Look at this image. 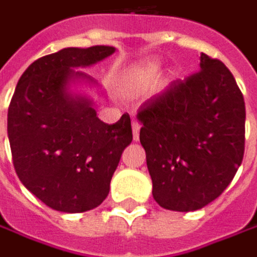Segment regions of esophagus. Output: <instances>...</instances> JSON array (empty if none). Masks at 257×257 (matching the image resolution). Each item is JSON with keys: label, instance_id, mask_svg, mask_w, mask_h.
Masks as SVG:
<instances>
[{"label": "esophagus", "instance_id": "esophagus-1", "mask_svg": "<svg viewBox=\"0 0 257 257\" xmlns=\"http://www.w3.org/2000/svg\"><path fill=\"white\" fill-rule=\"evenodd\" d=\"M132 127H133V139L139 140V133H140V122L138 119H133L132 122Z\"/></svg>", "mask_w": 257, "mask_h": 257}]
</instances>
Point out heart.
Wrapping results in <instances>:
<instances>
[{"instance_id":"obj_1","label":"heart","mask_w":257,"mask_h":257,"mask_svg":"<svg viewBox=\"0 0 257 257\" xmlns=\"http://www.w3.org/2000/svg\"><path fill=\"white\" fill-rule=\"evenodd\" d=\"M159 71L158 63H146V64L136 65L130 68L125 74V82L130 86H145L151 83L156 77Z\"/></svg>"}]
</instances>
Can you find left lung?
Returning a JSON list of instances; mask_svg holds the SVG:
<instances>
[{"instance_id": "obj_1", "label": "left lung", "mask_w": 257, "mask_h": 257, "mask_svg": "<svg viewBox=\"0 0 257 257\" xmlns=\"http://www.w3.org/2000/svg\"><path fill=\"white\" fill-rule=\"evenodd\" d=\"M140 143L159 206L197 211L229 186L244 155V98L225 64L200 54V70L139 109Z\"/></svg>"}]
</instances>
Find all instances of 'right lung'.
Masks as SVG:
<instances>
[{
  "label": "right lung",
  "instance_id": "add662e5",
  "mask_svg": "<svg viewBox=\"0 0 257 257\" xmlns=\"http://www.w3.org/2000/svg\"><path fill=\"white\" fill-rule=\"evenodd\" d=\"M112 46L64 48L38 58L16 86L7 117L13 165L20 181L46 206L77 213L99 206L122 151L132 143L128 114L115 124L96 117L92 102L67 92L71 79L114 54Z\"/></svg>",
  "mask_w": 257,
  "mask_h": 257
}]
</instances>
